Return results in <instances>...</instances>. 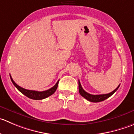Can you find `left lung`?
<instances>
[{"mask_svg": "<svg viewBox=\"0 0 134 134\" xmlns=\"http://www.w3.org/2000/svg\"><path fill=\"white\" fill-rule=\"evenodd\" d=\"M78 84H79V92H80V95H81L83 97H84L85 99L88 100L89 101L93 102V103H98V102L103 101V100H104L105 99H107V98L110 97L112 95H113V94L117 91L118 87H120V85H119L118 87L114 90V91L107 94H103V95H91V94H90L86 92V91L82 88L81 83H80V80L78 81Z\"/></svg>", "mask_w": 134, "mask_h": 134, "instance_id": "left-lung-1", "label": "left lung"}]
</instances>
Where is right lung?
Returning a JSON list of instances; mask_svg holds the SVG:
<instances>
[{"mask_svg":"<svg viewBox=\"0 0 134 134\" xmlns=\"http://www.w3.org/2000/svg\"><path fill=\"white\" fill-rule=\"evenodd\" d=\"M10 76L11 81L13 83V84L14 85L15 87H16L21 93L24 94V95H25L26 97H27L28 98H30V99H34V100H41V99H45V98L48 97L53 95V94L55 92L56 90H57V87H58V81H59V80H58L57 82V83H56L53 87L49 89V90L43 91H33V90H25V89L20 87V86H19L18 85H17V84L14 82V81L13 79L12 78L10 75Z\"/></svg>","mask_w":134,"mask_h":134,"instance_id":"add662e5","label":"right lung"}]
</instances>
